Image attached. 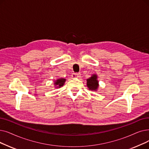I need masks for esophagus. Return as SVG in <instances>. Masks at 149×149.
<instances>
[{
  "mask_svg": "<svg viewBox=\"0 0 149 149\" xmlns=\"http://www.w3.org/2000/svg\"><path fill=\"white\" fill-rule=\"evenodd\" d=\"M81 75V74L80 73H74L72 75V77H73V78H79V77H80Z\"/></svg>",
  "mask_w": 149,
  "mask_h": 149,
  "instance_id": "1",
  "label": "esophagus"
}]
</instances>
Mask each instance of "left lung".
Wrapping results in <instances>:
<instances>
[{"mask_svg": "<svg viewBox=\"0 0 149 149\" xmlns=\"http://www.w3.org/2000/svg\"><path fill=\"white\" fill-rule=\"evenodd\" d=\"M97 75H93L91 78L87 80V86L89 90L96 91L98 88V81L97 80Z\"/></svg>", "mask_w": 149, "mask_h": 149, "instance_id": "8db88e82", "label": "left lung"}]
</instances>
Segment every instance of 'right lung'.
Instances as JSON below:
<instances>
[{
    "mask_svg": "<svg viewBox=\"0 0 149 149\" xmlns=\"http://www.w3.org/2000/svg\"><path fill=\"white\" fill-rule=\"evenodd\" d=\"M66 81V79H58L55 83V86H58L56 87H58V88H60L61 86H63L64 82H65Z\"/></svg>",
    "mask_w": 149,
    "mask_h": 149,
    "instance_id": "1",
    "label": "right lung"
}]
</instances>
